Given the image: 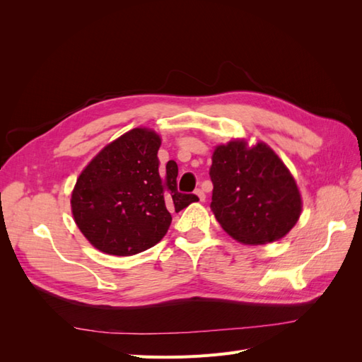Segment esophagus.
I'll use <instances>...</instances> for the list:
<instances>
[{
    "label": "esophagus",
    "instance_id": "34e87169",
    "mask_svg": "<svg viewBox=\"0 0 362 362\" xmlns=\"http://www.w3.org/2000/svg\"><path fill=\"white\" fill-rule=\"evenodd\" d=\"M194 194L196 196H198V199L202 202V201H205V193H204V190L202 189H198V190H196L194 192Z\"/></svg>",
    "mask_w": 362,
    "mask_h": 362
}]
</instances>
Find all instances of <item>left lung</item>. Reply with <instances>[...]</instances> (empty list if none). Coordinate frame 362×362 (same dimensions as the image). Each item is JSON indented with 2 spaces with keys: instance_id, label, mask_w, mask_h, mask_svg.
I'll list each match as a JSON object with an SVG mask.
<instances>
[{
  "instance_id": "obj_1",
  "label": "left lung",
  "mask_w": 362,
  "mask_h": 362,
  "mask_svg": "<svg viewBox=\"0 0 362 362\" xmlns=\"http://www.w3.org/2000/svg\"><path fill=\"white\" fill-rule=\"evenodd\" d=\"M211 210L225 231L245 245H266L290 233L302 211L300 193L282 160L262 141L216 146Z\"/></svg>"
}]
</instances>
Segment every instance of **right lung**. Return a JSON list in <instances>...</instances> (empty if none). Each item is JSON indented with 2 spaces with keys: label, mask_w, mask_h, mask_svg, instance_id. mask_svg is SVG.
<instances>
[{
  "label": "right lung",
  "mask_w": 362,
  "mask_h": 362,
  "mask_svg": "<svg viewBox=\"0 0 362 362\" xmlns=\"http://www.w3.org/2000/svg\"><path fill=\"white\" fill-rule=\"evenodd\" d=\"M160 145L156 131L131 129L108 144L76 180L74 221L96 249L117 257L144 252L166 235L170 211L199 201L178 192L177 164L160 170Z\"/></svg>",
  "instance_id": "1"
}]
</instances>
